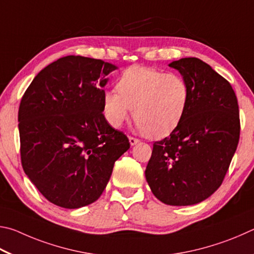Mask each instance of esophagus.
<instances>
[{
    "mask_svg": "<svg viewBox=\"0 0 254 254\" xmlns=\"http://www.w3.org/2000/svg\"><path fill=\"white\" fill-rule=\"evenodd\" d=\"M129 143H130L131 146H134V145H136L137 143H139V139L135 138V137H129Z\"/></svg>",
    "mask_w": 254,
    "mask_h": 254,
    "instance_id": "1",
    "label": "esophagus"
}]
</instances>
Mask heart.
<instances>
[{
    "mask_svg": "<svg viewBox=\"0 0 254 254\" xmlns=\"http://www.w3.org/2000/svg\"><path fill=\"white\" fill-rule=\"evenodd\" d=\"M117 91L102 97V114L110 126L119 128L132 114L137 127L149 138L171 135L188 113L190 90L184 77L143 65H131L120 75Z\"/></svg>",
    "mask_w": 254,
    "mask_h": 254,
    "instance_id": "b5f03b06",
    "label": "heart"
}]
</instances>
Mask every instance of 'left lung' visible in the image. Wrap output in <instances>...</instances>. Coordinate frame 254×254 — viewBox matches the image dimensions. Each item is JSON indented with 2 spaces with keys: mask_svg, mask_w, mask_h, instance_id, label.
<instances>
[{
  "mask_svg": "<svg viewBox=\"0 0 254 254\" xmlns=\"http://www.w3.org/2000/svg\"><path fill=\"white\" fill-rule=\"evenodd\" d=\"M188 81L190 99L183 122L155 141L145 171L159 201L194 205L220 188L240 138L239 105L230 82L197 58L168 64Z\"/></svg>",
  "mask_w": 254,
  "mask_h": 254,
  "instance_id": "obj_1",
  "label": "left lung"
}]
</instances>
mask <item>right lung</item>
Here are the masks:
<instances>
[{
	"mask_svg": "<svg viewBox=\"0 0 254 254\" xmlns=\"http://www.w3.org/2000/svg\"><path fill=\"white\" fill-rule=\"evenodd\" d=\"M116 69L92 58H60L35 75L22 97V167L58 206L79 208L97 201L115 162L130 147L102 114L107 75Z\"/></svg>",
	"mask_w": 254,
	"mask_h": 254,
	"instance_id": "obj_1",
	"label": "right lung"
}]
</instances>
